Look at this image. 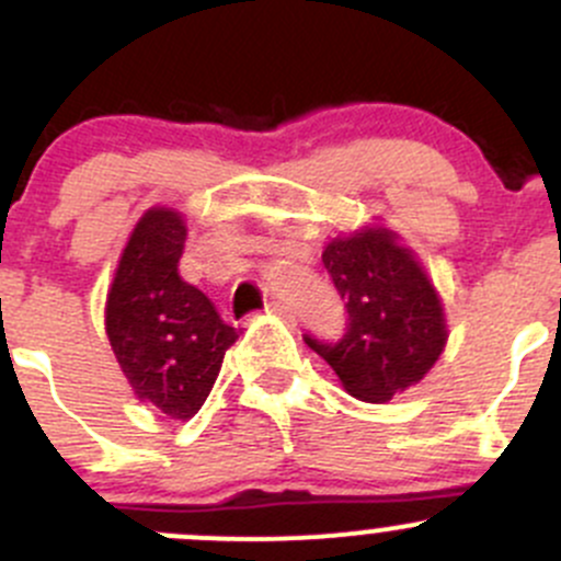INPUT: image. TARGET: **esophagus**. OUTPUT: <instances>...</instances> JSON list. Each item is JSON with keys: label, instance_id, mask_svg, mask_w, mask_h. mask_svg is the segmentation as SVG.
Returning <instances> with one entry per match:
<instances>
[{"label": "esophagus", "instance_id": "esophagus-1", "mask_svg": "<svg viewBox=\"0 0 561 561\" xmlns=\"http://www.w3.org/2000/svg\"><path fill=\"white\" fill-rule=\"evenodd\" d=\"M267 313L280 316V319H294V310L288 308V305H283V302H270L267 305Z\"/></svg>", "mask_w": 561, "mask_h": 561}]
</instances>
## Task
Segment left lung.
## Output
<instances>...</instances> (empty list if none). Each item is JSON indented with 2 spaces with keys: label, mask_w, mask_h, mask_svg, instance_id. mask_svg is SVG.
<instances>
[{
  "label": "left lung",
  "mask_w": 561,
  "mask_h": 561,
  "mask_svg": "<svg viewBox=\"0 0 561 561\" xmlns=\"http://www.w3.org/2000/svg\"><path fill=\"white\" fill-rule=\"evenodd\" d=\"M345 299L348 332L337 343H305L362 402H389L421 383L448 343L446 308L424 264L380 224L337 234L321 253Z\"/></svg>",
  "instance_id": "1"
}]
</instances>
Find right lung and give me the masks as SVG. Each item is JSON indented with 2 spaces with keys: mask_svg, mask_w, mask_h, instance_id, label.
Instances as JSON below:
<instances>
[{
  "mask_svg": "<svg viewBox=\"0 0 561 561\" xmlns=\"http://www.w3.org/2000/svg\"><path fill=\"white\" fill-rule=\"evenodd\" d=\"M186 218L156 205L131 229L107 288L110 348L146 405L188 421L205 405L238 329L199 288L178 275Z\"/></svg>",
  "mask_w": 561,
  "mask_h": 561,
  "instance_id": "obj_1",
  "label": "right lung"
}]
</instances>
